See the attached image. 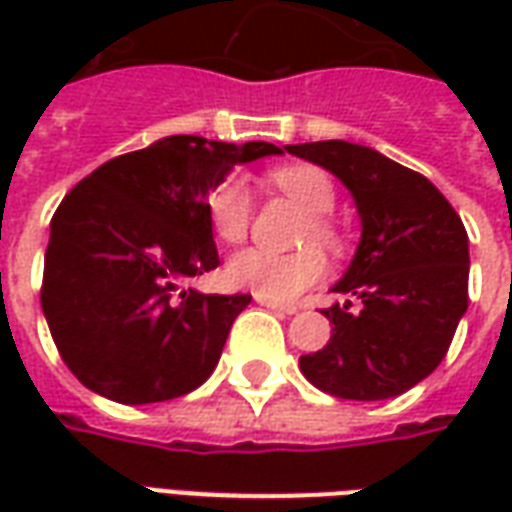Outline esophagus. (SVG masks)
<instances>
[{
  "label": "esophagus",
  "mask_w": 512,
  "mask_h": 512,
  "mask_svg": "<svg viewBox=\"0 0 512 512\" xmlns=\"http://www.w3.org/2000/svg\"><path fill=\"white\" fill-rule=\"evenodd\" d=\"M255 301L260 304V307H268V310L282 312V315H293V312H296V307H293V304H279V301L263 299V296H255Z\"/></svg>",
  "instance_id": "obj_1"
}]
</instances>
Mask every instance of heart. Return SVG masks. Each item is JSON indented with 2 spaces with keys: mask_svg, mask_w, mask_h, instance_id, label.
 <instances>
[{
  "mask_svg": "<svg viewBox=\"0 0 512 512\" xmlns=\"http://www.w3.org/2000/svg\"><path fill=\"white\" fill-rule=\"evenodd\" d=\"M271 183L290 200H296L310 213L299 235V244L307 249L274 255L266 249H244L230 257L224 268L227 282L238 290H249L255 296L271 301H293L304 290L318 285L326 277V257L315 244L340 252L343 249V230L337 227L329 211L334 208V183L329 172L315 164H288L274 169ZM213 233L224 244H241L252 227V194L241 178H227L211 194L208 202Z\"/></svg>",
  "mask_w": 512,
  "mask_h": 512,
  "instance_id": "1",
  "label": "heart"
}]
</instances>
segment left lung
Masks as SVG:
<instances>
[{"instance_id": "8db88e82", "label": "left lung", "mask_w": 512, "mask_h": 512, "mask_svg": "<svg viewBox=\"0 0 512 512\" xmlns=\"http://www.w3.org/2000/svg\"><path fill=\"white\" fill-rule=\"evenodd\" d=\"M351 189L362 216L354 263L334 285L362 301L323 315L332 337L299 359L304 378L343 400H386L430 376L469 307V238L425 175L343 139L288 145Z\"/></svg>"}]
</instances>
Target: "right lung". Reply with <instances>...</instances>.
<instances>
[{"instance_id": "obj_1", "label": "right lung", "mask_w": 512, "mask_h": 512, "mask_svg": "<svg viewBox=\"0 0 512 512\" xmlns=\"http://www.w3.org/2000/svg\"><path fill=\"white\" fill-rule=\"evenodd\" d=\"M268 142L167 136L79 180L51 216L40 304L62 362L87 389L139 406L197 389L252 296L183 282L219 266L208 197Z\"/></svg>"}]
</instances>
